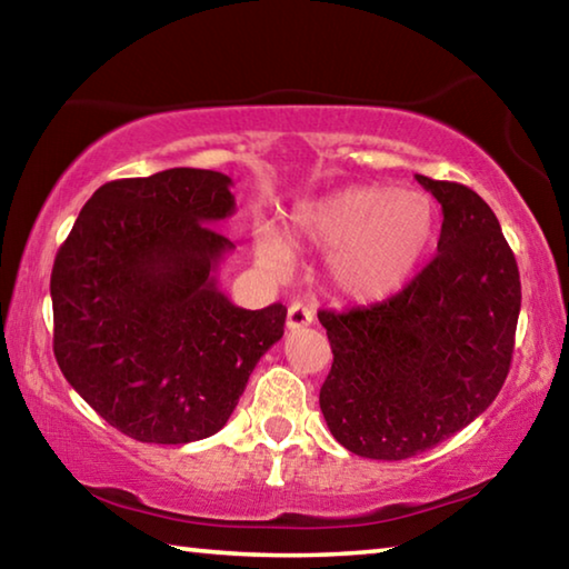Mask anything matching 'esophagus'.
I'll return each instance as SVG.
<instances>
[{
    "mask_svg": "<svg viewBox=\"0 0 569 569\" xmlns=\"http://www.w3.org/2000/svg\"><path fill=\"white\" fill-rule=\"evenodd\" d=\"M311 321H313V311L306 303L296 301V303H291V308H288V329L291 331L303 329V326H311Z\"/></svg>",
    "mask_w": 569,
    "mask_h": 569,
    "instance_id": "34e87169",
    "label": "esophagus"
}]
</instances>
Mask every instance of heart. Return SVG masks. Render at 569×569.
Listing matches in <instances>:
<instances>
[{"instance_id": "heart-1", "label": "heart", "mask_w": 569, "mask_h": 569, "mask_svg": "<svg viewBox=\"0 0 569 569\" xmlns=\"http://www.w3.org/2000/svg\"><path fill=\"white\" fill-rule=\"evenodd\" d=\"M293 236L331 250L329 271L339 291L353 301H383L409 283L437 233V206L419 190L387 186L346 188L296 210ZM256 258L281 273L291 263L281 230H253Z\"/></svg>"}]
</instances>
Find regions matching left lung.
I'll use <instances>...</instances> for the list:
<instances>
[{"mask_svg":"<svg viewBox=\"0 0 569 569\" xmlns=\"http://www.w3.org/2000/svg\"><path fill=\"white\" fill-rule=\"evenodd\" d=\"M417 180L445 213L435 261L387 301L319 311L333 351L323 419L366 459H409L455 437L512 363L522 286L497 216L467 186Z\"/></svg>","mask_w":569,"mask_h":569,"instance_id":"1","label":"left lung"}]
</instances>
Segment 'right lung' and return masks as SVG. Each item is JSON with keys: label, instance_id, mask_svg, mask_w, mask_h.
Here are the masks:
<instances>
[{"label": "right lung", "instance_id": "obj_1", "mask_svg": "<svg viewBox=\"0 0 569 569\" xmlns=\"http://www.w3.org/2000/svg\"><path fill=\"white\" fill-rule=\"evenodd\" d=\"M233 180L170 168L104 182L52 266L54 359L100 417L148 445L226 427L256 363L283 336L286 306L246 311L218 288L233 243Z\"/></svg>", "mask_w": 569, "mask_h": 569}]
</instances>
